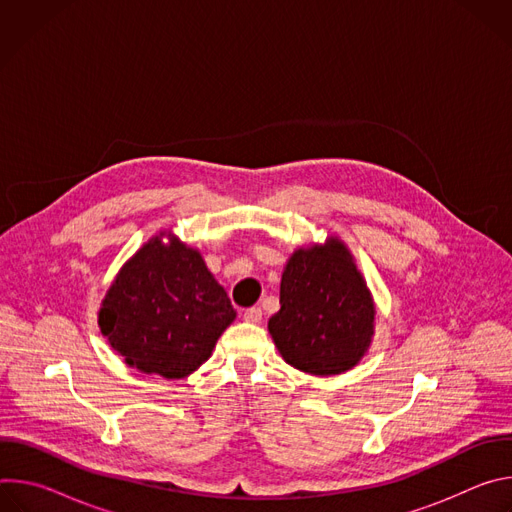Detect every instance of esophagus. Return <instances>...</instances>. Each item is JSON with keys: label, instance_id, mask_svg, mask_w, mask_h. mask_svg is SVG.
Here are the masks:
<instances>
[{"label": "esophagus", "instance_id": "34e87169", "mask_svg": "<svg viewBox=\"0 0 512 512\" xmlns=\"http://www.w3.org/2000/svg\"><path fill=\"white\" fill-rule=\"evenodd\" d=\"M261 318H263V312H261V308H257V306L243 310V320H245V322L259 324V322H261Z\"/></svg>", "mask_w": 512, "mask_h": 512}]
</instances>
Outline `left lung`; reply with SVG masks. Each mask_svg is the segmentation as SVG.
Returning a JSON list of instances; mask_svg holds the SVG:
<instances>
[{
  "mask_svg": "<svg viewBox=\"0 0 512 512\" xmlns=\"http://www.w3.org/2000/svg\"><path fill=\"white\" fill-rule=\"evenodd\" d=\"M279 304V312L269 318V334L283 360L304 373L340 375L371 344V294L338 239L289 257Z\"/></svg>",
  "mask_w": 512,
  "mask_h": 512,
  "instance_id": "8db88e82",
  "label": "left lung"
}]
</instances>
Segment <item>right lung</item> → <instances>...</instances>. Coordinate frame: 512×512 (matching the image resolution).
I'll list each match as a JSON object with an SVG mask.
<instances>
[{
	"label": "right lung",
	"instance_id": "obj_1",
	"mask_svg": "<svg viewBox=\"0 0 512 512\" xmlns=\"http://www.w3.org/2000/svg\"><path fill=\"white\" fill-rule=\"evenodd\" d=\"M235 316L198 251L154 237L109 287L99 326L129 367L182 379L208 360Z\"/></svg>",
	"mask_w": 512,
	"mask_h": 512
}]
</instances>
